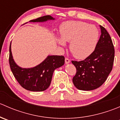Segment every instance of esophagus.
<instances>
[{"mask_svg": "<svg viewBox=\"0 0 120 120\" xmlns=\"http://www.w3.org/2000/svg\"><path fill=\"white\" fill-rule=\"evenodd\" d=\"M65 63H66V64L70 63V59H68V58H66V59H65Z\"/></svg>", "mask_w": 120, "mask_h": 120, "instance_id": "1", "label": "esophagus"}]
</instances>
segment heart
<instances>
[{
  "mask_svg": "<svg viewBox=\"0 0 120 120\" xmlns=\"http://www.w3.org/2000/svg\"><path fill=\"white\" fill-rule=\"evenodd\" d=\"M61 37L56 41L61 46L70 42V50L77 59H85L95 50L99 32L96 26L79 21H69L63 23L60 28Z\"/></svg>",
  "mask_w": 120,
  "mask_h": 120,
  "instance_id": "obj_1",
  "label": "heart"
}]
</instances>
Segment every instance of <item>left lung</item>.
Returning a JSON list of instances; mask_svg holds the SVG:
<instances>
[{"mask_svg": "<svg viewBox=\"0 0 120 120\" xmlns=\"http://www.w3.org/2000/svg\"><path fill=\"white\" fill-rule=\"evenodd\" d=\"M101 35L94 52L81 61H72L77 69L72 78L75 86L82 90H92L106 81L112 68L114 49L106 29L100 25Z\"/></svg>", "mask_w": 120, "mask_h": 120, "instance_id": "8db88e82", "label": "left lung"}]
</instances>
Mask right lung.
<instances>
[{
    "mask_svg": "<svg viewBox=\"0 0 120 120\" xmlns=\"http://www.w3.org/2000/svg\"><path fill=\"white\" fill-rule=\"evenodd\" d=\"M55 19L50 15H45L32 20L30 22H44ZM11 42L10 45L9 64L11 70L20 85L24 89L33 92L45 90L50 86L54 70L64 64L63 56L48 55L42 63L31 68H22L17 64L11 52Z\"/></svg>",
    "mask_w": 120,
    "mask_h": 120,
    "instance_id": "right-lung-1",
    "label": "right lung"
}]
</instances>
